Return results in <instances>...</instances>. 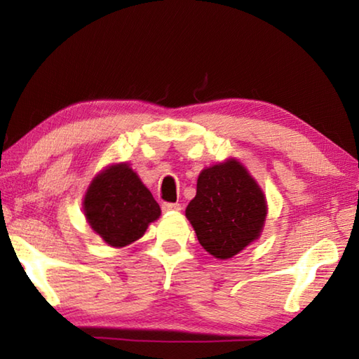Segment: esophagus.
Masks as SVG:
<instances>
[{
    "mask_svg": "<svg viewBox=\"0 0 359 359\" xmlns=\"http://www.w3.org/2000/svg\"><path fill=\"white\" fill-rule=\"evenodd\" d=\"M182 205L179 203H163L161 204V210L163 212H174V210H180Z\"/></svg>",
    "mask_w": 359,
    "mask_h": 359,
    "instance_id": "34e87169",
    "label": "esophagus"
}]
</instances>
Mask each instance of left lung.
I'll list each match as a JSON object with an SVG mask.
<instances>
[{"instance_id":"left-lung-1","label":"left lung","mask_w":359,"mask_h":359,"mask_svg":"<svg viewBox=\"0 0 359 359\" xmlns=\"http://www.w3.org/2000/svg\"><path fill=\"white\" fill-rule=\"evenodd\" d=\"M266 210L257 182L239 161L229 160L199 174L196 196L185 215L205 252L228 259L258 239Z\"/></svg>"}]
</instances>
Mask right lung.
<instances>
[{"label": "right lung", "mask_w": 359, "mask_h": 359, "mask_svg": "<svg viewBox=\"0 0 359 359\" xmlns=\"http://www.w3.org/2000/svg\"><path fill=\"white\" fill-rule=\"evenodd\" d=\"M83 212L96 233L111 247H125L142 238L160 217V205L128 165H115L93 179Z\"/></svg>", "instance_id": "obj_1"}]
</instances>
